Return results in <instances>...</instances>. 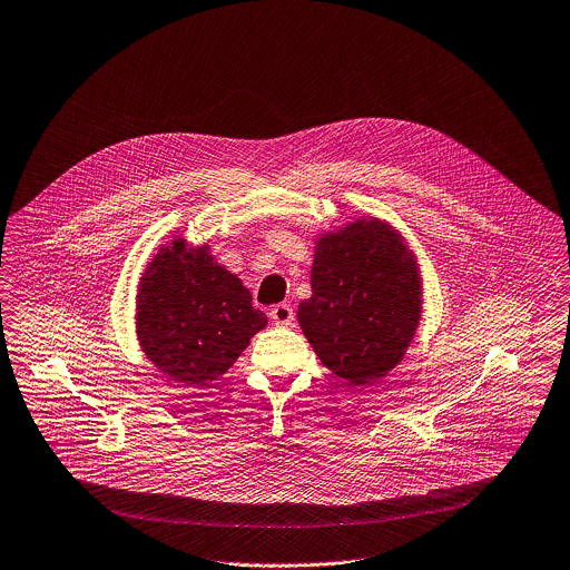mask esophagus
Wrapping results in <instances>:
<instances>
[{
  "label": "esophagus",
  "instance_id": "obj_1",
  "mask_svg": "<svg viewBox=\"0 0 570 570\" xmlns=\"http://www.w3.org/2000/svg\"><path fill=\"white\" fill-rule=\"evenodd\" d=\"M271 320L277 324V326H291L295 322V313H293V306L291 304H277L271 308Z\"/></svg>",
  "mask_w": 570,
  "mask_h": 570
}]
</instances>
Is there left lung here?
Wrapping results in <instances>:
<instances>
[{"mask_svg":"<svg viewBox=\"0 0 570 570\" xmlns=\"http://www.w3.org/2000/svg\"><path fill=\"white\" fill-rule=\"evenodd\" d=\"M297 322L322 363L350 385L390 374L423 317V277L403 233L376 216L315 235Z\"/></svg>","mask_w":570,"mask_h":570,"instance_id":"8db88e82","label":"left lung"}]
</instances>
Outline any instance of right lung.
I'll return each instance as SVG.
<instances>
[{"mask_svg":"<svg viewBox=\"0 0 570 570\" xmlns=\"http://www.w3.org/2000/svg\"><path fill=\"white\" fill-rule=\"evenodd\" d=\"M134 320L145 356L187 385L220 379L268 324L209 244L194 246L183 235L163 244L142 268Z\"/></svg>","mask_w":570,"mask_h":570,"instance_id":"add662e5","label":"right lung"}]
</instances>
